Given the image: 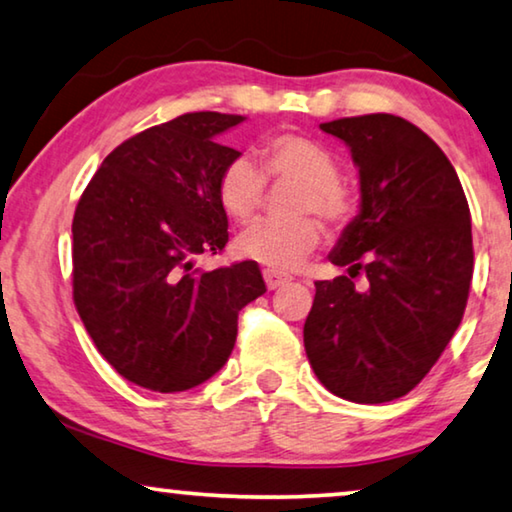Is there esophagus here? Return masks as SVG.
Returning a JSON list of instances; mask_svg holds the SVG:
<instances>
[{"label":"esophagus","mask_w":512,"mask_h":512,"mask_svg":"<svg viewBox=\"0 0 512 512\" xmlns=\"http://www.w3.org/2000/svg\"><path fill=\"white\" fill-rule=\"evenodd\" d=\"M264 282H266V287H269V289H278V287L285 285V282H289V276H285V273H280V271L266 269L264 271Z\"/></svg>","instance_id":"34e87169"}]
</instances>
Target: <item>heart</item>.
I'll list each match as a JSON object with an SVG mask.
<instances>
[{"label":"heart","instance_id":"b5f03b06","mask_svg":"<svg viewBox=\"0 0 512 512\" xmlns=\"http://www.w3.org/2000/svg\"><path fill=\"white\" fill-rule=\"evenodd\" d=\"M264 172L246 156L230 160L218 177V202L236 223H250L262 209L266 177L301 181L292 220H259L236 239V253L273 271H292L322 241V225L315 211L331 225L352 218L354 197L338 177V163L324 144L305 135L280 133L259 149Z\"/></svg>","mask_w":512,"mask_h":512}]
</instances>
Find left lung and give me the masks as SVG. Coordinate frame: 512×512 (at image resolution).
I'll return each instance as SVG.
<instances>
[{
	"label": "left lung",
	"instance_id": "obj_1",
	"mask_svg": "<svg viewBox=\"0 0 512 512\" xmlns=\"http://www.w3.org/2000/svg\"><path fill=\"white\" fill-rule=\"evenodd\" d=\"M352 151L361 209L329 259L349 276L315 282L303 345L317 379L358 404L398 400L444 352L474 276L471 213L455 167L395 114L319 124ZM363 270L369 287L356 290Z\"/></svg>",
	"mask_w": 512,
	"mask_h": 512
}]
</instances>
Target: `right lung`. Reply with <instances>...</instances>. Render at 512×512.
I'll return each mask as SVG.
<instances>
[{
    "label": "right lung",
    "instance_id": "add662e5",
    "mask_svg": "<svg viewBox=\"0 0 512 512\" xmlns=\"http://www.w3.org/2000/svg\"><path fill=\"white\" fill-rule=\"evenodd\" d=\"M241 121L190 112L128 137L75 209V308L105 361L149 391H188L216 375L241 308L266 292L250 259L195 269L197 255L230 239L216 186L241 154L220 135Z\"/></svg>",
    "mask_w": 512,
    "mask_h": 512
}]
</instances>
